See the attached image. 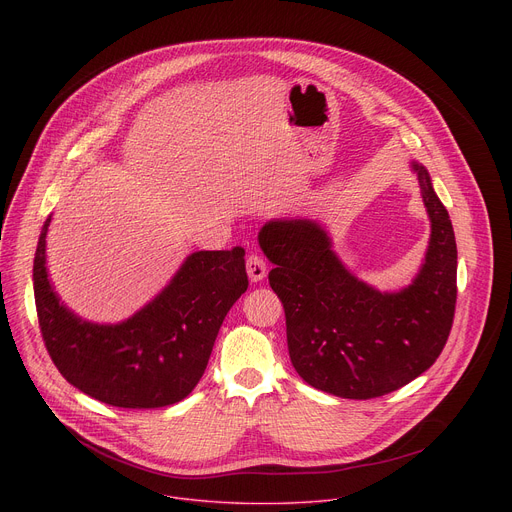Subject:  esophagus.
Masks as SVG:
<instances>
[{"mask_svg":"<svg viewBox=\"0 0 512 512\" xmlns=\"http://www.w3.org/2000/svg\"><path fill=\"white\" fill-rule=\"evenodd\" d=\"M247 273H249V279H251L253 283L265 279V275H267L265 259H263L261 255H257V253H251V255L247 257Z\"/></svg>","mask_w":512,"mask_h":512,"instance_id":"esophagus-1","label":"esophagus"}]
</instances>
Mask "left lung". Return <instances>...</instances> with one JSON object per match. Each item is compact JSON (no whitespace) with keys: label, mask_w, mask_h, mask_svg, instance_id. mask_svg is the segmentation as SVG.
Masks as SVG:
<instances>
[{"label":"left lung","mask_w":512,"mask_h":512,"mask_svg":"<svg viewBox=\"0 0 512 512\" xmlns=\"http://www.w3.org/2000/svg\"><path fill=\"white\" fill-rule=\"evenodd\" d=\"M431 221L425 261L395 294L356 279L310 218L269 221L259 245L275 265L269 285L285 310L287 350L298 375L342 399H373L425 373L442 354L456 310L458 249L450 214L429 172L413 162Z\"/></svg>","instance_id":"8db88e82"}]
</instances>
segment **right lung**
Listing matches in <instances>:
<instances>
[{
  "mask_svg": "<svg viewBox=\"0 0 512 512\" xmlns=\"http://www.w3.org/2000/svg\"><path fill=\"white\" fill-rule=\"evenodd\" d=\"M42 227L34 257V300L46 350L60 375L85 395L123 409L182 401L204 375L214 340L249 287L245 249L196 251L148 306L119 324H93L56 296Z\"/></svg>",
  "mask_w": 512,
  "mask_h": 512,
  "instance_id": "obj_1",
  "label": "right lung"
}]
</instances>
